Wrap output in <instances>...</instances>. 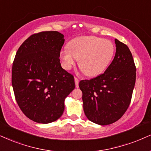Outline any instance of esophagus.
<instances>
[{
    "mask_svg": "<svg viewBox=\"0 0 151 151\" xmlns=\"http://www.w3.org/2000/svg\"><path fill=\"white\" fill-rule=\"evenodd\" d=\"M74 81H75V84H76V87H79V80L77 78L75 77L74 78Z\"/></svg>",
    "mask_w": 151,
    "mask_h": 151,
    "instance_id": "obj_1",
    "label": "esophagus"
}]
</instances>
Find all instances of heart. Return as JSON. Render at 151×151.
<instances>
[{"label": "heart", "mask_w": 151, "mask_h": 151, "mask_svg": "<svg viewBox=\"0 0 151 151\" xmlns=\"http://www.w3.org/2000/svg\"><path fill=\"white\" fill-rule=\"evenodd\" d=\"M115 53L113 42L95 36L78 37L68 42V49L60 52L63 66L70 69L79 60V67L85 76L95 77L103 73Z\"/></svg>", "instance_id": "1"}]
</instances>
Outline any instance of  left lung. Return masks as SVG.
Here are the masks:
<instances>
[{
	"mask_svg": "<svg viewBox=\"0 0 151 151\" xmlns=\"http://www.w3.org/2000/svg\"><path fill=\"white\" fill-rule=\"evenodd\" d=\"M114 59L101 75L81 81L83 110L88 120L99 125L118 120L129 107L136 81V67L125 44L115 39Z\"/></svg>",
	"mask_w": 151,
	"mask_h": 151,
	"instance_id": "obj_1",
	"label": "left lung"
}]
</instances>
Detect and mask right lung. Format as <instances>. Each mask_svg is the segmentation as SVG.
I'll return each mask as SVG.
<instances>
[{
    "instance_id": "obj_1",
    "label": "right lung",
    "mask_w": 151,
    "mask_h": 151,
    "mask_svg": "<svg viewBox=\"0 0 151 151\" xmlns=\"http://www.w3.org/2000/svg\"><path fill=\"white\" fill-rule=\"evenodd\" d=\"M64 36L43 31L31 36L17 52L12 85L18 106L36 122L56 121L64 111V101L75 88L74 78L63 69L59 57Z\"/></svg>"
}]
</instances>
